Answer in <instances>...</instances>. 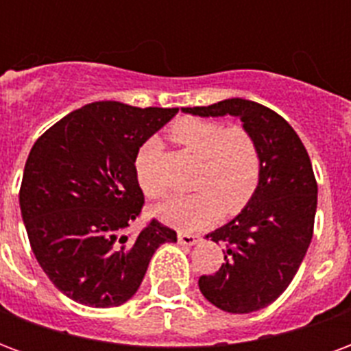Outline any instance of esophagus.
Masks as SVG:
<instances>
[{
  "instance_id": "esophagus-1",
  "label": "esophagus",
  "mask_w": 351,
  "mask_h": 351,
  "mask_svg": "<svg viewBox=\"0 0 351 351\" xmlns=\"http://www.w3.org/2000/svg\"><path fill=\"white\" fill-rule=\"evenodd\" d=\"M199 235H190V233H178V243L182 246H193V244L199 243Z\"/></svg>"
}]
</instances>
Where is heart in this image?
Wrapping results in <instances>:
<instances>
[{
  "label": "heart",
  "instance_id": "heart-1",
  "mask_svg": "<svg viewBox=\"0 0 351 351\" xmlns=\"http://www.w3.org/2000/svg\"><path fill=\"white\" fill-rule=\"evenodd\" d=\"M173 143L201 160L191 195H178L154 206V216L178 229H201L223 214H237L250 203L261 182V152L256 137L243 125L184 116L169 128ZM160 143L148 138L135 156V178L146 197L160 199L165 186L156 161Z\"/></svg>",
  "mask_w": 351,
  "mask_h": 351
}]
</instances>
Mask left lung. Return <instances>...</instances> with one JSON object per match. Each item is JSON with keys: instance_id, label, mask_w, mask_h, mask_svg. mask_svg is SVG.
Segmentation results:
<instances>
[{"instance_id": "left-lung-1", "label": "left lung", "mask_w": 351, "mask_h": 351, "mask_svg": "<svg viewBox=\"0 0 351 351\" xmlns=\"http://www.w3.org/2000/svg\"><path fill=\"white\" fill-rule=\"evenodd\" d=\"M182 110L237 116L258 141L263 161L259 188L237 218L206 235L228 248L220 269L199 278V289L231 314L265 308L291 284L312 241L317 184L308 152L282 116L256 101L233 97Z\"/></svg>"}]
</instances>
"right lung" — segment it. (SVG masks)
Masks as SVG:
<instances>
[{"mask_svg": "<svg viewBox=\"0 0 351 351\" xmlns=\"http://www.w3.org/2000/svg\"><path fill=\"white\" fill-rule=\"evenodd\" d=\"M176 112L97 101L64 116L32 148L22 220L41 269L73 301L120 306L137 293L154 252L176 243L158 220L128 233L145 205L135 156Z\"/></svg>", "mask_w": 351, "mask_h": 351, "instance_id": "right-lung-1", "label": "right lung"}]
</instances>
